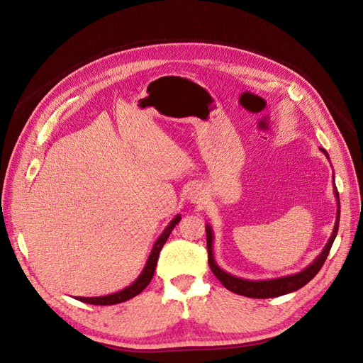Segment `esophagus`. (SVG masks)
<instances>
[{
  "label": "esophagus",
  "mask_w": 363,
  "mask_h": 363,
  "mask_svg": "<svg viewBox=\"0 0 363 363\" xmlns=\"http://www.w3.org/2000/svg\"><path fill=\"white\" fill-rule=\"evenodd\" d=\"M190 199H191V201H194V203L203 201V199H204V190H201L200 186H194L193 190H191V193H190Z\"/></svg>",
  "instance_id": "esophagus-1"
}]
</instances>
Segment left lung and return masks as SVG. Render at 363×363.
Wrapping results in <instances>:
<instances>
[{
	"instance_id": "1",
	"label": "left lung",
	"mask_w": 363,
	"mask_h": 363,
	"mask_svg": "<svg viewBox=\"0 0 363 363\" xmlns=\"http://www.w3.org/2000/svg\"><path fill=\"white\" fill-rule=\"evenodd\" d=\"M326 155L328 152L325 150H322ZM329 159V157H328ZM334 193H335V199H337V219H335V225H334V231L330 234V238L326 243V246L323 247V250L320 252V255L314 259L307 269H304L303 272H299L296 274L292 276H285V277H279V279H272V280H246V279H240L231 276L228 273H225L224 270H220L218 264L213 259V254H212V240H213V233H212V227L209 224H206V240H208V261H209V267L212 273L218 277V280L223 283V285L234 292L239 294L243 296H249V298H274V296H280L285 294H291L294 291L301 289L304 285L316 276L319 273V270L322 269V265L325 264L328 254L330 247H333V243L337 238L338 233V224H340V196L337 191V186L334 184Z\"/></svg>"
}]
</instances>
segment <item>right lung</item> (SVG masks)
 <instances>
[{"label": "right lung", "mask_w": 363, "mask_h": 363, "mask_svg": "<svg viewBox=\"0 0 363 363\" xmlns=\"http://www.w3.org/2000/svg\"><path fill=\"white\" fill-rule=\"evenodd\" d=\"M181 220V216L177 215L175 218H173L170 220V224L164 228V231L160 234V238L157 239V242L154 243L152 246V250L151 254L148 257V261L144 267L143 273L139 274V277L132 283L130 286L124 288L123 291H118L116 294H111V295H105V296H77L75 299H78V301H83V303H87V304H93V306H113V304H118V303H124L128 301V299L139 295L140 292H143L148 285L150 281L154 276V272H155V267H157V261H159V254L162 247L164 246L166 240L169 239V235L172 233V230L175 228V225Z\"/></svg>", "instance_id": "add662e5"}]
</instances>
